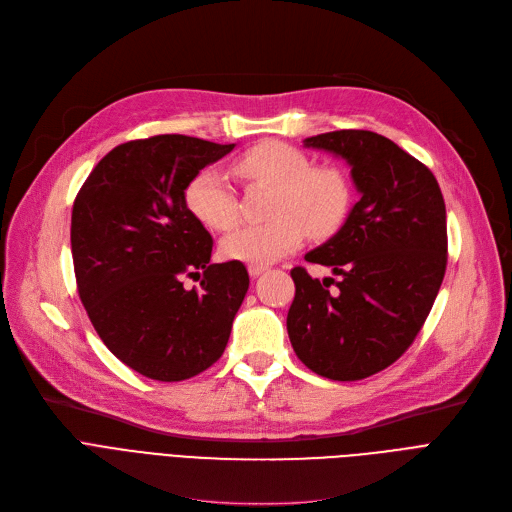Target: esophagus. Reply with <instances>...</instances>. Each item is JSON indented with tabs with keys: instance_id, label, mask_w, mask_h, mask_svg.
Wrapping results in <instances>:
<instances>
[{
	"instance_id": "1",
	"label": "esophagus",
	"mask_w": 512,
	"mask_h": 512,
	"mask_svg": "<svg viewBox=\"0 0 512 512\" xmlns=\"http://www.w3.org/2000/svg\"><path fill=\"white\" fill-rule=\"evenodd\" d=\"M263 272H265V265H249V276L251 278H257Z\"/></svg>"
}]
</instances>
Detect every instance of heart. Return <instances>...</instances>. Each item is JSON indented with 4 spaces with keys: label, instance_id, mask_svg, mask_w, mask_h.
<instances>
[{
    "label": "heart",
    "instance_id": "1",
    "mask_svg": "<svg viewBox=\"0 0 512 512\" xmlns=\"http://www.w3.org/2000/svg\"><path fill=\"white\" fill-rule=\"evenodd\" d=\"M232 170L251 184L274 186V220L228 234L220 251L230 261L274 263L297 249L305 232L311 238L334 234L351 209L353 186L342 170L313 166L307 153L280 141L247 149L234 159ZM182 197L188 213L207 230L226 232L238 222L236 195L220 170H199L186 182Z\"/></svg>",
    "mask_w": 512,
    "mask_h": 512
}]
</instances>
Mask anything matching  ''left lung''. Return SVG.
<instances>
[{
	"mask_svg": "<svg viewBox=\"0 0 512 512\" xmlns=\"http://www.w3.org/2000/svg\"><path fill=\"white\" fill-rule=\"evenodd\" d=\"M303 145L342 157L361 199L305 255L332 267L338 282H319L305 267L290 272L297 292L286 330L311 371L355 382L392 365L432 311L446 272V205L434 174L382 134L334 130Z\"/></svg>",
	"mask_w": 512,
	"mask_h": 512,
	"instance_id": "8db88e82",
	"label": "left lung"
}]
</instances>
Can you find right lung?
I'll return each mask as SVG.
<instances>
[{
  "instance_id": "add662e5",
  "label": "right lung",
  "mask_w": 512,
  "mask_h": 512,
  "mask_svg": "<svg viewBox=\"0 0 512 512\" xmlns=\"http://www.w3.org/2000/svg\"><path fill=\"white\" fill-rule=\"evenodd\" d=\"M234 149L184 134L128 141L107 153L72 207V259L103 344L157 382H182L218 361L249 290L240 261L209 263L211 234L184 207V186ZM184 277L200 280L186 289Z\"/></svg>"
}]
</instances>
